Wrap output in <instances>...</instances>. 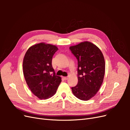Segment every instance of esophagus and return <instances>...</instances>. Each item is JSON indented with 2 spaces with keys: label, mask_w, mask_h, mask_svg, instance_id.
I'll use <instances>...</instances> for the list:
<instances>
[{
  "label": "esophagus",
  "mask_w": 130,
  "mask_h": 130,
  "mask_svg": "<svg viewBox=\"0 0 130 130\" xmlns=\"http://www.w3.org/2000/svg\"><path fill=\"white\" fill-rule=\"evenodd\" d=\"M63 78L64 80H67V79H68V77H63Z\"/></svg>",
  "instance_id": "34e87169"
}]
</instances>
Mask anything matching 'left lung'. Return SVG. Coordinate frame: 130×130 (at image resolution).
I'll list each match as a JSON object with an SVG mask.
<instances>
[{
	"label": "left lung",
	"instance_id": "obj_1",
	"mask_svg": "<svg viewBox=\"0 0 130 130\" xmlns=\"http://www.w3.org/2000/svg\"><path fill=\"white\" fill-rule=\"evenodd\" d=\"M77 60L78 83L72 87L74 95L87 101L99 90L105 71L103 54L99 48L89 42H81L69 48Z\"/></svg>",
	"mask_w": 130,
	"mask_h": 130
}]
</instances>
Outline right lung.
Masks as SVG:
<instances>
[{
  "mask_svg": "<svg viewBox=\"0 0 130 130\" xmlns=\"http://www.w3.org/2000/svg\"><path fill=\"white\" fill-rule=\"evenodd\" d=\"M57 47L44 43L31 46L23 63V74L31 91L40 99H46L56 93L61 82L52 66V58Z\"/></svg>",
  "mask_w": 130,
  "mask_h": 130,
  "instance_id": "1",
  "label": "right lung"
}]
</instances>
